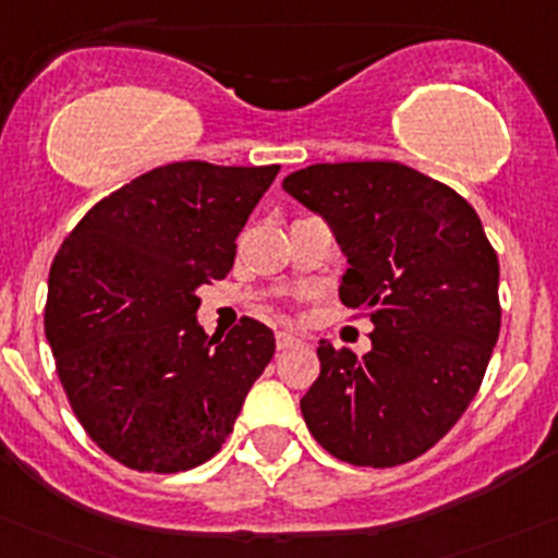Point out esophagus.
<instances>
[{
  "instance_id": "1",
  "label": "esophagus",
  "mask_w": 558,
  "mask_h": 558,
  "mask_svg": "<svg viewBox=\"0 0 558 558\" xmlns=\"http://www.w3.org/2000/svg\"><path fill=\"white\" fill-rule=\"evenodd\" d=\"M301 337L295 331H288V328H282V331H276V348L279 350H288L293 348V344H299Z\"/></svg>"
}]
</instances>
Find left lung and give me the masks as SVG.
Masks as SVG:
<instances>
[{
	"instance_id": "1",
	"label": "left lung",
	"mask_w": 558,
	"mask_h": 558,
	"mask_svg": "<svg viewBox=\"0 0 558 558\" xmlns=\"http://www.w3.org/2000/svg\"><path fill=\"white\" fill-rule=\"evenodd\" d=\"M282 189L333 227L350 263L339 301L375 323L364 355L320 342L306 427L344 463H411L485 378L501 328L496 248L458 191L400 161L312 163Z\"/></svg>"
}]
</instances>
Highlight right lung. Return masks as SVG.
I'll use <instances>...</instances> for the list:
<instances>
[{
    "instance_id": "1",
    "label": "right lung",
    "mask_w": 558,
    "mask_h": 558,
    "mask_svg": "<svg viewBox=\"0 0 558 558\" xmlns=\"http://www.w3.org/2000/svg\"><path fill=\"white\" fill-rule=\"evenodd\" d=\"M279 174L174 161L111 191L62 241L44 326L84 433L125 469L178 474L214 458L274 359L268 326H196V290L225 279L235 238Z\"/></svg>"
}]
</instances>
